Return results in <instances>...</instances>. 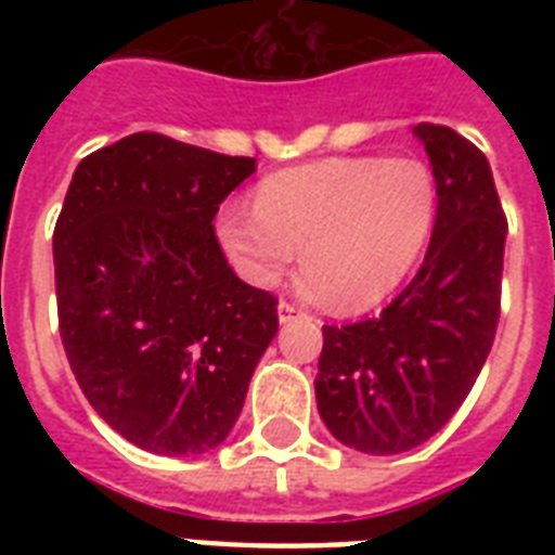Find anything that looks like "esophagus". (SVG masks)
<instances>
[{
	"label": "esophagus",
	"mask_w": 555,
	"mask_h": 555,
	"mask_svg": "<svg viewBox=\"0 0 555 555\" xmlns=\"http://www.w3.org/2000/svg\"><path fill=\"white\" fill-rule=\"evenodd\" d=\"M299 308H296V305H291V302H279V322H291V320H296V317H299Z\"/></svg>",
	"instance_id": "1"
}]
</instances>
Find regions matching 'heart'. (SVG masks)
Instances as JSON below:
<instances>
[{
  "mask_svg": "<svg viewBox=\"0 0 555 555\" xmlns=\"http://www.w3.org/2000/svg\"><path fill=\"white\" fill-rule=\"evenodd\" d=\"M253 204L218 216V238L238 273L276 287L302 246L296 291L357 313L412 273L438 218V186L423 160L360 155L273 172Z\"/></svg>",
  "mask_w": 555,
  "mask_h": 555,
  "instance_id": "heart-1",
  "label": "heart"
}]
</instances>
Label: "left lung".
<instances>
[{"label":"left lung","mask_w":555,"mask_h":555,"mask_svg":"<svg viewBox=\"0 0 555 555\" xmlns=\"http://www.w3.org/2000/svg\"><path fill=\"white\" fill-rule=\"evenodd\" d=\"M438 186L417 276L377 317L322 328L317 405L339 443L397 455L438 435L475 386L501 313L507 218L490 160L449 126H414Z\"/></svg>","instance_id":"left-lung-1"}]
</instances>
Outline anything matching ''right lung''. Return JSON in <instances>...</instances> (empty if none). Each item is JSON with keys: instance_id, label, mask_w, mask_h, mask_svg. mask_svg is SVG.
I'll return each mask as SVG.
<instances>
[{"instance_id": "1", "label": "right lung", "mask_w": 555, "mask_h": 555, "mask_svg": "<svg viewBox=\"0 0 555 555\" xmlns=\"http://www.w3.org/2000/svg\"><path fill=\"white\" fill-rule=\"evenodd\" d=\"M256 172L158 132L74 169L54 227L60 337L82 395L129 443L201 455L230 435L279 331L276 296L235 276L218 204Z\"/></svg>"}]
</instances>
